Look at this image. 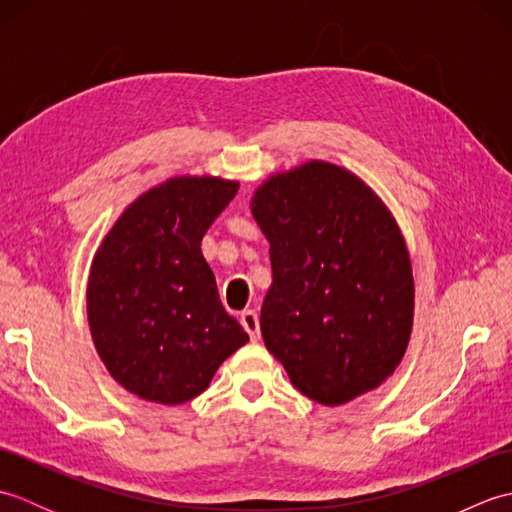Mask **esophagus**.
Segmentation results:
<instances>
[{"mask_svg": "<svg viewBox=\"0 0 512 512\" xmlns=\"http://www.w3.org/2000/svg\"><path fill=\"white\" fill-rule=\"evenodd\" d=\"M239 323L244 325V330L248 332L250 341H257L259 339V317L255 310H244L239 314Z\"/></svg>", "mask_w": 512, "mask_h": 512, "instance_id": "esophagus-1", "label": "esophagus"}]
</instances>
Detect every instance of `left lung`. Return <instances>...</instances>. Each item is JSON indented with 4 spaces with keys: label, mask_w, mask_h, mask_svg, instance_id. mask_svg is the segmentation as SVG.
<instances>
[{
    "label": "left lung",
    "mask_w": 512,
    "mask_h": 512,
    "mask_svg": "<svg viewBox=\"0 0 512 512\" xmlns=\"http://www.w3.org/2000/svg\"><path fill=\"white\" fill-rule=\"evenodd\" d=\"M250 213L270 244L259 328L303 396L345 405L396 372L413 328V270L396 217L325 160L268 176Z\"/></svg>",
    "instance_id": "obj_1"
}]
</instances>
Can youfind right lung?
Returning a JSON list of instances; mask_svg holds the SVG:
<instances>
[{"label": "right lung", "instance_id": "1", "mask_svg": "<svg viewBox=\"0 0 512 512\" xmlns=\"http://www.w3.org/2000/svg\"><path fill=\"white\" fill-rule=\"evenodd\" d=\"M237 189L217 176L160 182L127 206L94 253L85 292L92 341L129 394L182 405L246 345L200 248Z\"/></svg>", "mask_w": 512, "mask_h": 512}]
</instances>
